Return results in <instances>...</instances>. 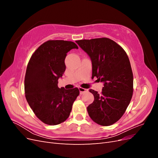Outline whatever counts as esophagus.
I'll return each mask as SVG.
<instances>
[{"instance_id": "esophagus-1", "label": "esophagus", "mask_w": 158, "mask_h": 158, "mask_svg": "<svg viewBox=\"0 0 158 158\" xmlns=\"http://www.w3.org/2000/svg\"><path fill=\"white\" fill-rule=\"evenodd\" d=\"M78 89H79V91H80V94L81 95L88 92V89H84V88H81V87H80Z\"/></svg>"}]
</instances>
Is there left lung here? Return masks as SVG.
<instances>
[{"label": "left lung", "mask_w": 158, "mask_h": 158, "mask_svg": "<svg viewBox=\"0 0 158 158\" xmlns=\"http://www.w3.org/2000/svg\"><path fill=\"white\" fill-rule=\"evenodd\" d=\"M90 57L92 77L104 83L102 92H89L94 102L87 107L89 116L98 125L110 126L121 118L133 94V74L127 52L107 37L76 41Z\"/></svg>", "instance_id": "1"}]
</instances>
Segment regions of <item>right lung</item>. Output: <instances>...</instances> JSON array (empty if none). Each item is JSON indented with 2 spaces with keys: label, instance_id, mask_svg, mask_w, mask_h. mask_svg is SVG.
<instances>
[{
  "label": "right lung",
  "instance_id": "add662e5",
  "mask_svg": "<svg viewBox=\"0 0 158 158\" xmlns=\"http://www.w3.org/2000/svg\"><path fill=\"white\" fill-rule=\"evenodd\" d=\"M73 49H78L73 41L49 40L35 51L27 64L26 98L36 117L47 125L65 121L80 94L77 88L67 90L58 87V80L66 69V53Z\"/></svg>",
  "mask_w": 158,
  "mask_h": 158
}]
</instances>
